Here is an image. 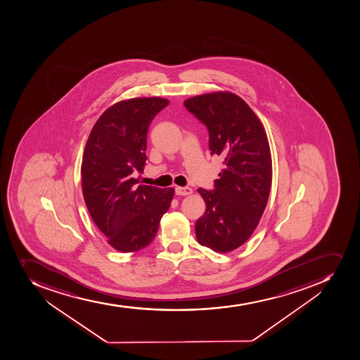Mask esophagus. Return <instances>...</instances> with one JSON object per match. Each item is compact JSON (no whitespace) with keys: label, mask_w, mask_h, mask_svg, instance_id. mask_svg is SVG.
Masks as SVG:
<instances>
[{"label":"esophagus","mask_w":360,"mask_h":360,"mask_svg":"<svg viewBox=\"0 0 360 360\" xmlns=\"http://www.w3.org/2000/svg\"><path fill=\"white\" fill-rule=\"evenodd\" d=\"M176 195H188L192 193V188L188 186H177L175 188Z\"/></svg>","instance_id":"esophagus-1"}]
</instances>
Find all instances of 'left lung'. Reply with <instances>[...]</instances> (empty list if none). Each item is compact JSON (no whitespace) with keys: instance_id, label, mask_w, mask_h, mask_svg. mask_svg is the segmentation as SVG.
Listing matches in <instances>:
<instances>
[{"instance_id":"1","label":"left lung","mask_w":360,"mask_h":360,"mask_svg":"<svg viewBox=\"0 0 360 360\" xmlns=\"http://www.w3.org/2000/svg\"><path fill=\"white\" fill-rule=\"evenodd\" d=\"M184 105L207 127L211 155L224 160L214 188H198L206 210L195 222V236L201 245L228 252L250 238L266 207L272 183L266 133L235 94L195 96Z\"/></svg>"}]
</instances>
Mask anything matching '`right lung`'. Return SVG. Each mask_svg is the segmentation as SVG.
I'll list each match as a JSON object with an SVG mask.
<instances>
[{
  "instance_id": "add662e5",
  "label": "right lung",
  "mask_w": 360,
  "mask_h": 360,
  "mask_svg": "<svg viewBox=\"0 0 360 360\" xmlns=\"http://www.w3.org/2000/svg\"><path fill=\"white\" fill-rule=\"evenodd\" d=\"M160 97L122 101L94 125L83 153L82 192L96 226L108 243L133 252L152 243L175 190L138 185L146 165L147 132L168 105Z\"/></svg>"
}]
</instances>
